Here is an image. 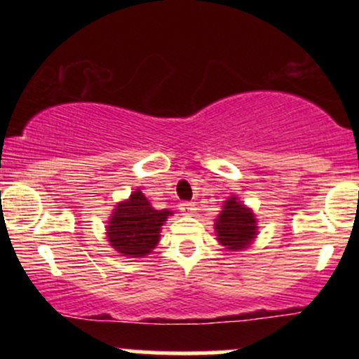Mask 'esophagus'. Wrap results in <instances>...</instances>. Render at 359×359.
Returning <instances> with one entry per match:
<instances>
[{
    "instance_id": "1",
    "label": "esophagus",
    "mask_w": 359,
    "mask_h": 359,
    "mask_svg": "<svg viewBox=\"0 0 359 359\" xmlns=\"http://www.w3.org/2000/svg\"><path fill=\"white\" fill-rule=\"evenodd\" d=\"M179 209H180V212L187 214V216H189V214H192L194 211H196V204H194V203H182L179 205Z\"/></svg>"
}]
</instances>
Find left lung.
<instances>
[{"label":"left lung","mask_w":359,"mask_h":359,"mask_svg":"<svg viewBox=\"0 0 359 359\" xmlns=\"http://www.w3.org/2000/svg\"><path fill=\"white\" fill-rule=\"evenodd\" d=\"M214 229L217 233V241L226 246V250L231 251L248 248L258 234L253 211L241 204L234 196L224 201L222 211L214 222Z\"/></svg>","instance_id":"8db88e82"}]
</instances>
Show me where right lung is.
Instances as JSON below:
<instances>
[{
    "label": "right lung",
    "instance_id": "1",
    "mask_svg": "<svg viewBox=\"0 0 359 359\" xmlns=\"http://www.w3.org/2000/svg\"><path fill=\"white\" fill-rule=\"evenodd\" d=\"M168 216H172L168 209L156 211L137 189L130 199L116 204L109 217L106 229L109 245L123 257H145L158 245L160 229Z\"/></svg>",
    "mask_w": 359,
    "mask_h": 359
}]
</instances>
